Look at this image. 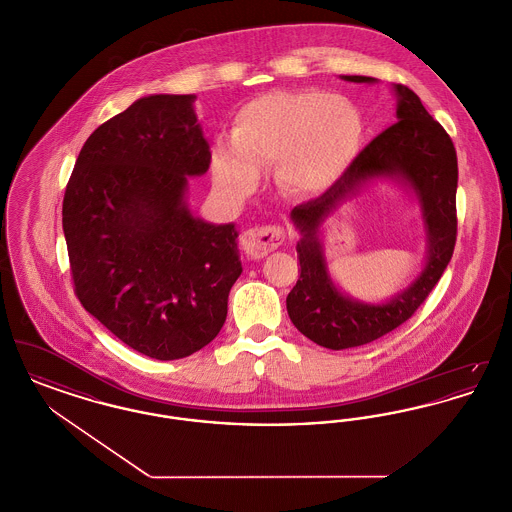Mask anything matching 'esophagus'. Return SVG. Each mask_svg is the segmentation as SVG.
Instances as JSON below:
<instances>
[{
	"mask_svg": "<svg viewBox=\"0 0 512 512\" xmlns=\"http://www.w3.org/2000/svg\"><path fill=\"white\" fill-rule=\"evenodd\" d=\"M282 242H284V228L280 226H255L242 234L244 251L251 259H263Z\"/></svg>",
	"mask_w": 512,
	"mask_h": 512,
	"instance_id": "esophagus-1",
	"label": "esophagus"
}]
</instances>
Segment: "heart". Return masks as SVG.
Masks as SVG:
<instances>
[{
	"mask_svg": "<svg viewBox=\"0 0 512 512\" xmlns=\"http://www.w3.org/2000/svg\"><path fill=\"white\" fill-rule=\"evenodd\" d=\"M232 136L211 153L215 186L226 197H249L272 165L282 190L313 195L340 182L355 163L363 119L340 96L313 88L276 90L245 103Z\"/></svg>",
	"mask_w": 512,
	"mask_h": 512,
	"instance_id": "obj_1",
	"label": "heart"
}]
</instances>
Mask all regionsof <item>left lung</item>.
Here are the masks:
<instances>
[{
    "label": "left lung",
    "instance_id": "obj_1",
    "mask_svg": "<svg viewBox=\"0 0 512 512\" xmlns=\"http://www.w3.org/2000/svg\"><path fill=\"white\" fill-rule=\"evenodd\" d=\"M341 80L378 82L357 74H341ZM391 92L397 122L357 155L340 182L317 199L293 207L290 215L301 234L297 242L301 276L288 293V315L303 336L336 351L378 340L413 317L449 265L457 240L455 146L413 90L393 84ZM378 179H391L415 195L427 234V257L407 289L386 302L370 304L351 298L333 282L323 255V224Z\"/></svg>",
    "mask_w": 512,
    "mask_h": 512
}]
</instances>
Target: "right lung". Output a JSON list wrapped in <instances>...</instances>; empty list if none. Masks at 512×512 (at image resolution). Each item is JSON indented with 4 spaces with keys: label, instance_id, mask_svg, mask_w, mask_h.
Segmentation results:
<instances>
[{
    "label": "right lung",
    "instance_id": "1",
    "mask_svg": "<svg viewBox=\"0 0 512 512\" xmlns=\"http://www.w3.org/2000/svg\"><path fill=\"white\" fill-rule=\"evenodd\" d=\"M194 94H153L103 122L80 149L63 232L82 307L157 361L215 340L242 274L234 222L195 217L188 180L211 149Z\"/></svg>",
    "mask_w": 512,
    "mask_h": 512
}]
</instances>
